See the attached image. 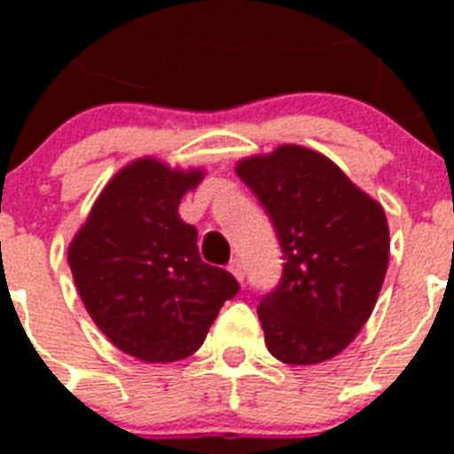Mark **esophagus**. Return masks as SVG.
<instances>
[{
	"label": "esophagus",
	"mask_w": 454,
	"mask_h": 454,
	"mask_svg": "<svg viewBox=\"0 0 454 454\" xmlns=\"http://www.w3.org/2000/svg\"><path fill=\"white\" fill-rule=\"evenodd\" d=\"M227 268H230V272L236 277V279H239V282H243L246 270H243V262H240V259H231L230 266H227Z\"/></svg>",
	"instance_id": "34e87169"
}]
</instances>
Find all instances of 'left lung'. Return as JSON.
I'll list each match as a JSON object with an SVG mask.
<instances>
[{"label": "left lung", "instance_id": "obj_1", "mask_svg": "<svg viewBox=\"0 0 454 454\" xmlns=\"http://www.w3.org/2000/svg\"><path fill=\"white\" fill-rule=\"evenodd\" d=\"M270 215L282 279L256 307L272 356L293 366L339 355L371 318L388 266L384 208L327 156L277 147L236 166Z\"/></svg>", "mask_w": 454, "mask_h": 454}]
</instances>
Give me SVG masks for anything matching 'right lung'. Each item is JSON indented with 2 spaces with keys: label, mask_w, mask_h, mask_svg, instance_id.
Returning <instances> with one entry per match:
<instances>
[{
  "label": "right lung",
  "mask_w": 454,
  "mask_h": 454,
  "mask_svg": "<svg viewBox=\"0 0 454 454\" xmlns=\"http://www.w3.org/2000/svg\"><path fill=\"white\" fill-rule=\"evenodd\" d=\"M200 170H170L140 159L115 175L67 262L88 314L118 350L140 362L186 359L207 339L234 275L200 259L198 230L177 214Z\"/></svg>",
  "instance_id": "1"
}]
</instances>
